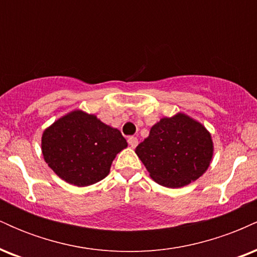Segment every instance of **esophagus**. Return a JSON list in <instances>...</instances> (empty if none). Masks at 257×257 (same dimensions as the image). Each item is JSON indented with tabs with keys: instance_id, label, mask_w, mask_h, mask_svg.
<instances>
[{
	"instance_id": "obj_1",
	"label": "esophagus",
	"mask_w": 257,
	"mask_h": 257,
	"mask_svg": "<svg viewBox=\"0 0 257 257\" xmlns=\"http://www.w3.org/2000/svg\"><path fill=\"white\" fill-rule=\"evenodd\" d=\"M128 144H129V145H131V147H133V149H134V147H137V146H138L139 141H138V139H137V138L132 137V138H129V139H128Z\"/></svg>"
}]
</instances>
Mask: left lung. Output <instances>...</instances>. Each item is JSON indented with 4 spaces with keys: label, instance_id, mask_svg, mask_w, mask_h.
<instances>
[{
    "label": "left lung",
    "instance_id": "8db88e82",
    "mask_svg": "<svg viewBox=\"0 0 257 257\" xmlns=\"http://www.w3.org/2000/svg\"><path fill=\"white\" fill-rule=\"evenodd\" d=\"M135 152L157 184L178 188L205 173L214 145L204 125L187 114L178 113L156 123Z\"/></svg>",
    "mask_w": 257,
    "mask_h": 257
}]
</instances>
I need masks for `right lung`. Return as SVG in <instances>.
<instances>
[{"instance_id":"obj_1","label":"right lung","mask_w":257,"mask_h":257,"mask_svg":"<svg viewBox=\"0 0 257 257\" xmlns=\"http://www.w3.org/2000/svg\"><path fill=\"white\" fill-rule=\"evenodd\" d=\"M126 146L118 129L81 110L55 120L42 135L46 163L59 178L78 187L107 176L112 161Z\"/></svg>"}]
</instances>
